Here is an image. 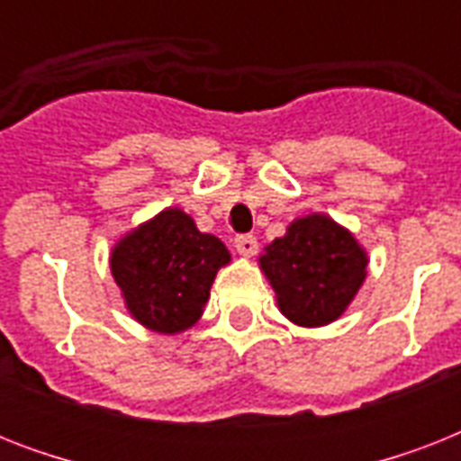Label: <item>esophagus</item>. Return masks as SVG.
<instances>
[{
	"label": "esophagus",
	"mask_w": 461,
	"mask_h": 461,
	"mask_svg": "<svg viewBox=\"0 0 461 461\" xmlns=\"http://www.w3.org/2000/svg\"><path fill=\"white\" fill-rule=\"evenodd\" d=\"M234 249H237L239 256H244V258H251L258 253V239L251 237V234H241V237L234 239Z\"/></svg>",
	"instance_id": "obj_1"
}]
</instances>
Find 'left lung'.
Listing matches in <instances>:
<instances>
[{
    "instance_id": "1",
    "label": "left lung",
    "mask_w": 461,
    "mask_h": 461,
    "mask_svg": "<svg viewBox=\"0 0 461 461\" xmlns=\"http://www.w3.org/2000/svg\"><path fill=\"white\" fill-rule=\"evenodd\" d=\"M368 260V251L347 227L325 212H308L263 249L258 266L289 322L322 328L354 302Z\"/></svg>"
}]
</instances>
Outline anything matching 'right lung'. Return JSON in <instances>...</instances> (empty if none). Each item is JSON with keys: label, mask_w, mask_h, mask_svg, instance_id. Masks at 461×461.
Wrapping results in <instances>:
<instances>
[{"label": "right lung", "mask_w": 461, "mask_h": 461, "mask_svg": "<svg viewBox=\"0 0 461 461\" xmlns=\"http://www.w3.org/2000/svg\"><path fill=\"white\" fill-rule=\"evenodd\" d=\"M227 246L195 227L181 208H165L117 239L112 277L133 321L159 335H179L201 321Z\"/></svg>", "instance_id": "1"}]
</instances>
